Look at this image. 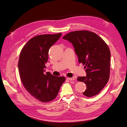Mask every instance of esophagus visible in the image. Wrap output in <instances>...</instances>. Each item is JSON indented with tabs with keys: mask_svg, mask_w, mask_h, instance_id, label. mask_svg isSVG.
<instances>
[{
	"mask_svg": "<svg viewBox=\"0 0 127 127\" xmlns=\"http://www.w3.org/2000/svg\"><path fill=\"white\" fill-rule=\"evenodd\" d=\"M67 79L69 81H72V80H74L75 79L74 77H71V78H67Z\"/></svg>",
	"mask_w": 127,
	"mask_h": 127,
	"instance_id": "34e87169",
	"label": "esophagus"
}]
</instances>
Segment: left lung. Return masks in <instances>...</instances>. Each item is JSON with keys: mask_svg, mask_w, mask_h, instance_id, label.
Segmentation results:
<instances>
[{"mask_svg": "<svg viewBox=\"0 0 127 127\" xmlns=\"http://www.w3.org/2000/svg\"><path fill=\"white\" fill-rule=\"evenodd\" d=\"M72 43L79 63L85 65L86 77H79L86 89L83 94L88 97L101 92L110 77L111 52L103 40L96 33L88 30L70 32L63 37Z\"/></svg>", "mask_w": 127, "mask_h": 127, "instance_id": "left-lung-1", "label": "left lung"}]
</instances>
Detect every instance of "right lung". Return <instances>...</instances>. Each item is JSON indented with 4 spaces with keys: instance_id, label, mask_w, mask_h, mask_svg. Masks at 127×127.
I'll return each mask as SVG.
<instances>
[{
    "instance_id": "right-lung-1",
    "label": "right lung",
    "mask_w": 127,
    "mask_h": 127,
    "mask_svg": "<svg viewBox=\"0 0 127 127\" xmlns=\"http://www.w3.org/2000/svg\"><path fill=\"white\" fill-rule=\"evenodd\" d=\"M61 35L60 33L33 37L20 53L18 66L21 81L26 90L41 102H47L55 99L65 81L64 77L45 73L49 50Z\"/></svg>"
}]
</instances>
